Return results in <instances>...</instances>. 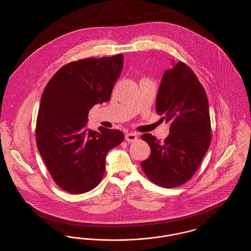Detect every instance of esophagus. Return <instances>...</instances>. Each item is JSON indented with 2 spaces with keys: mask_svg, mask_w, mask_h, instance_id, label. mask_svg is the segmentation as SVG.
Wrapping results in <instances>:
<instances>
[{
  "mask_svg": "<svg viewBox=\"0 0 251 251\" xmlns=\"http://www.w3.org/2000/svg\"><path fill=\"white\" fill-rule=\"evenodd\" d=\"M125 140L127 142H134L137 140V133L135 132H129L125 135Z\"/></svg>",
  "mask_w": 251,
  "mask_h": 251,
  "instance_id": "1",
  "label": "esophagus"
}]
</instances>
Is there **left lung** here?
Here are the masks:
<instances>
[{"label": "left lung", "mask_w": 251, "mask_h": 251, "mask_svg": "<svg viewBox=\"0 0 251 251\" xmlns=\"http://www.w3.org/2000/svg\"><path fill=\"white\" fill-rule=\"evenodd\" d=\"M164 73L156 98V112L170 123L164 143L151 133L141 138L151 155L141 163L147 177L166 188L191 179L211 144L209 103L202 84L183 62Z\"/></svg>", "instance_id": "8db88e82"}]
</instances>
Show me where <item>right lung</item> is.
Masks as SVG:
<instances>
[{
    "label": "right lung",
    "instance_id": "add662e5",
    "mask_svg": "<svg viewBox=\"0 0 251 251\" xmlns=\"http://www.w3.org/2000/svg\"><path fill=\"white\" fill-rule=\"evenodd\" d=\"M122 66V54L74 61L44 88L36 146L50 176L65 191L83 194L95 188L103 177L108 151L124 139L119 130L85 127L89 110L110 100Z\"/></svg>",
    "mask_w": 251,
    "mask_h": 251
}]
</instances>
